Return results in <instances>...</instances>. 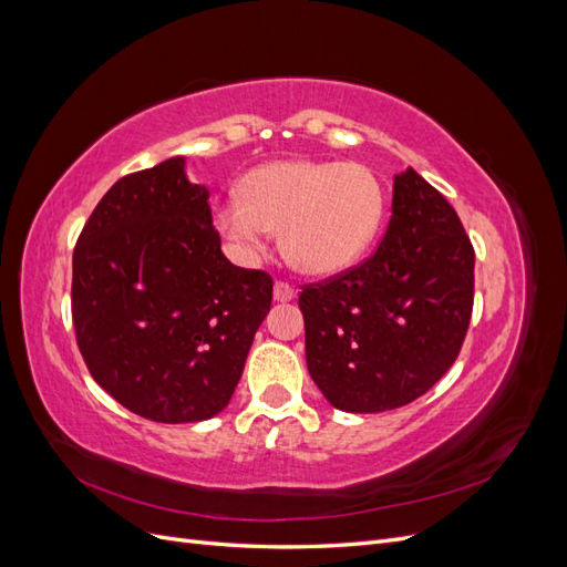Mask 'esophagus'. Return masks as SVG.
Listing matches in <instances>:
<instances>
[{"mask_svg": "<svg viewBox=\"0 0 567 567\" xmlns=\"http://www.w3.org/2000/svg\"><path fill=\"white\" fill-rule=\"evenodd\" d=\"M296 288L286 284V281H277L274 284V300L277 302H288V300H296Z\"/></svg>", "mask_w": 567, "mask_h": 567, "instance_id": "34e87169", "label": "esophagus"}]
</instances>
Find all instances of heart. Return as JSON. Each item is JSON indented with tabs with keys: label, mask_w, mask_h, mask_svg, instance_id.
Wrapping results in <instances>:
<instances>
[{
	"label": "heart",
	"mask_w": 567,
	"mask_h": 567,
	"mask_svg": "<svg viewBox=\"0 0 567 567\" xmlns=\"http://www.w3.org/2000/svg\"><path fill=\"white\" fill-rule=\"evenodd\" d=\"M383 213L385 188L362 163L271 161L250 169L241 200L221 203L215 225L244 255L260 252L269 231L279 229L290 265L329 277L367 252Z\"/></svg>",
	"instance_id": "obj_1"
}]
</instances>
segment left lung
Masks as SVG:
<instances>
[{
	"mask_svg": "<svg viewBox=\"0 0 567 567\" xmlns=\"http://www.w3.org/2000/svg\"><path fill=\"white\" fill-rule=\"evenodd\" d=\"M475 252L456 210L416 169L394 175L383 241L362 265L302 286L305 357L340 411L414 402L450 371L473 312Z\"/></svg>",
	"mask_w": 567,
	"mask_h": 567,
	"instance_id": "8db88e82",
	"label": "left lung"
}]
</instances>
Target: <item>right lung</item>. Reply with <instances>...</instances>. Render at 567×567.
Here are the masks:
<instances>
[{
  "instance_id": "obj_1",
  "label": "right lung",
  "mask_w": 567,
  "mask_h": 567,
  "mask_svg": "<svg viewBox=\"0 0 567 567\" xmlns=\"http://www.w3.org/2000/svg\"><path fill=\"white\" fill-rule=\"evenodd\" d=\"M210 192L184 156L117 179L73 252V323L92 379L132 414L194 423L241 381L271 277L219 248Z\"/></svg>"
}]
</instances>
